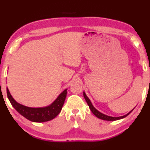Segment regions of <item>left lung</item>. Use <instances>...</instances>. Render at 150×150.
I'll return each instance as SVG.
<instances>
[{
	"label": "left lung",
	"mask_w": 150,
	"mask_h": 150,
	"mask_svg": "<svg viewBox=\"0 0 150 150\" xmlns=\"http://www.w3.org/2000/svg\"><path fill=\"white\" fill-rule=\"evenodd\" d=\"M83 96H84V98L85 100L87 101V103L88 104V106H89V108L91 109V110L92 112L95 115L96 117L100 118V119H102V120H108V121H115V120H120V119H122L123 118H125L126 116H128L129 114L132 112V111L133 110H132L130 112H128L127 115H124V116H119V117H112V116H107V115H104V114L100 112L99 111H98L94 107V106H93L92 103H91V100H89V98H88L87 95H86V94L85 93V92H83Z\"/></svg>",
	"instance_id": "obj_1"
}]
</instances>
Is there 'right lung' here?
<instances>
[{
  "label": "right lung",
  "mask_w": 150,
  "mask_h": 150,
  "mask_svg": "<svg viewBox=\"0 0 150 150\" xmlns=\"http://www.w3.org/2000/svg\"><path fill=\"white\" fill-rule=\"evenodd\" d=\"M6 92L10 102L16 111L28 120L35 122H44L52 120L56 117L62 110L67 93V89H65L60 94L57 99L52 105L46 107L30 108L18 103L12 98L8 88H6Z\"/></svg>",
  "instance_id": "obj_1"
}]
</instances>
